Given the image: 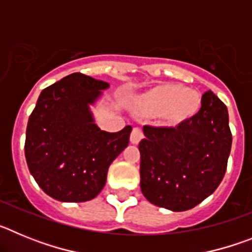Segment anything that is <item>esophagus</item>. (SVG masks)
Wrapping results in <instances>:
<instances>
[{"label": "esophagus", "instance_id": "obj_1", "mask_svg": "<svg viewBox=\"0 0 252 252\" xmlns=\"http://www.w3.org/2000/svg\"><path fill=\"white\" fill-rule=\"evenodd\" d=\"M144 137V132L140 127H133L132 131H131V136L130 140L132 144H139L141 141V139Z\"/></svg>", "mask_w": 252, "mask_h": 252}]
</instances>
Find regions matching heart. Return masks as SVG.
Wrapping results in <instances>:
<instances>
[{"label": "heart", "mask_w": 252, "mask_h": 252, "mask_svg": "<svg viewBox=\"0 0 252 252\" xmlns=\"http://www.w3.org/2000/svg\"><path fill=\"white\" fill-rule=\"evenodd\" d=\"M144 108L151 115H166L170 121L180 122L199 111L201 97L195 91L166 84L158 87L144 97Z\"/></svg>", "instance_id": "b5f03b06"}]
</instances>
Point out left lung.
Instances as JSON below:
<instances>
[{
  "label": "left lung",
  "mask_w": 252,
  "mask_h": 252,
  "mask_svg": "<svg viewBox=\"0 0 252 252\" xmlns=\"http://www.w3.org/2000/svg\"><path fill=\"white\" fill-rule=\"evenodd\" d=\"M139 144L140 186L150 203L182 212L215 192L227 169L232 145L228 112L208 91L193 117L178 126H144Z\"/></svg>",
  "instance_id": "obj_1"
}]
</instances>
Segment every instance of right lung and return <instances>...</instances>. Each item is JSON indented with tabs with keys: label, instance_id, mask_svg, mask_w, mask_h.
<instances>
[{
	"label": "right lung",
	"instance_id": "obj_1",
	"mask_svg": "<svg viewBox=\"0 0 252 252\" xmlns=\"http://www.w3.org/2000/svg\"><path fill=\"white\" fill-rule=\"evenodd\" d=\"M110 84L73 73L40 93L29 117L25 158L31 175L51 198L86 202L99 194L111 162L127 148L132 127L107 132L90 106Z\"/></svg>",
	"mask_w": 252,
	"mask_h": 252
}]
</instances>
